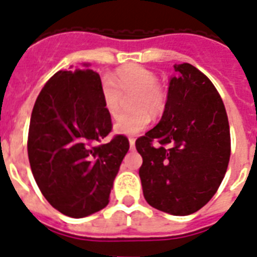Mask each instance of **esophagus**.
<instances>
[{"instance_id": "obj_1", "label": "esophagus", "mask_w": 257, "mask_h": 257, "mask_svg": "<svg viewBox=\"0 0 257 257\" xmlns=\"http://www.w3.org/2000/svg\"><path fill=\"white\" fill-rule=\"evenodd\" d=\"M128 143H130V147L133 149V147L135 146V139L134 138H130L128 139Z\"/></svg>"}]
</instances>
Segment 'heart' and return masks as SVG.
Masks as SVG:
<instances>
[{"instance_id": "obj_1", "label": "heart", "mask_w": 257, "mask_h": 257, "mask_svg": "<svg viewBox=\"0 0 257 257\" xmlns=\"http://www.w3.org/2000/svg\"><path fill=\"white\" fill-rule=\"evenodd\" d=\"M130 107L134 111L122 115L115 122L114 131L119 135L139 134L150 123L151 117L160 116L166 108L168 95L160 84L157 75L142 65H127L118 69L100 83V97L104 110L111 118L120 111L122 96H130Z\"/></svg>"}]
</instances>
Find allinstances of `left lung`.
<instances>
[{
	"label": "left lung",
	"mask_w": 257,
	"mask_h": 257,
	"mask_svg": "<svg viewBox=\"0 0 257 257\" xmlns=\"http://www.w3.org/2000/svg\"><path fill=\"white\" fill-rule=\"evenodd\" d=\"M174 71L160 123L135 147L143 160L139 177L149 205L188 216L208 204L225 176L229 123L221 96L204 73L189 63L176 64Z\"/></svg>",
	"instance_id": "left-lung-1"
}]
</instances>
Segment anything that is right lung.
I'll return each mask as SVG.
<instances>
[{"label": "right lung", "instance_id": "obj_1", "mask_svg": "<svg viewBox=\"0 0 257 257\" xmlns=\"http://www.w3.org/2000/svg\"><path fill=\"white\" fill-rule=\"evenodd\" d=\"M53 75L32 111L28 157L36 184L60 213L81 218L106 208L130 143L116 135L100 97V76L88 68Z\"/></svg>", "mask_w": 257, "mask_h": 257}]
</instances>
